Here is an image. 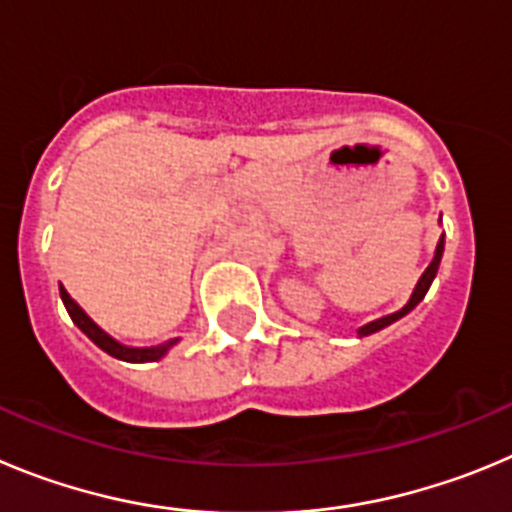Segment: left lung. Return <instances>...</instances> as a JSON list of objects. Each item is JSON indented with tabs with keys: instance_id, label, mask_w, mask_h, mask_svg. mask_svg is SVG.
<instances>
[{
	"instance_id": "left-lung-1",
	"label": "left lung",
	"mask_w": 512,
	"mask_h": 512,
	"mask_svg": "<svg viewBox=\"0 0 512 512\" xmlns=\"http://www.w3.org/2000/svg\"><path fill=\"white\" fill-rule=\"evenodd\" d=\"M441 255H444V234H441V237H439V245H436L434 260L428 262V267H426V270H423L421 278H418V283H416V288H413V293H411V298H408V303H405V306L400 308V311L388 313V316H382V319H375V321H370V324L359 326V329H357V336H370V334H375V331L385 329V326L395 324V321L403 319V316H408V313H411L413 308H416L418 303H421L423 298H426L428 288H431V283H434L436 273H439Z\"/></svg>"
}]
</instances>
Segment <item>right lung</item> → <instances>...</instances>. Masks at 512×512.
<instances>
[{
    "instance_id": "1",
    "label": "right lung",
    "mask_w": 512,
    "mask_h": 512,
    "mask_svg": "<svg viewBox=\"0 0 512 512\" xmlns=\"http://www.w3.org/2000/svg\"><path fill=\"white\" fill-rule=\"evenodd\" d=\"M61 301H63V306H66V311H68V316H71L73 324L84 331V334L89 336L96 347L104 349V352L112 354V357L122 359V362H158V359H163L165 354H168L170 349L178 344V339H168V342L155 344V347H127V344L117 342L112 334H107V331L101 329V326L91 319L89 313H86L84 308L78 306V303L68 296V290L63 288V285H61Z\"/></svg>"
}]
</instances>
